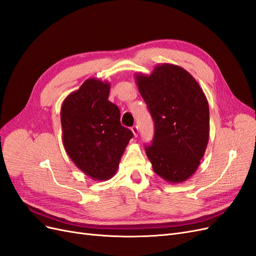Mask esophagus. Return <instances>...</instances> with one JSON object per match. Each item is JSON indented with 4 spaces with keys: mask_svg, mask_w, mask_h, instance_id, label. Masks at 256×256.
<instances>
[{
    "mask_svg": "<svg viewBox=\"0 0 256 256\" xmlns=\"http://www.w3.org/2000/svg\"><path fill=\"white\" fill-rule=\"evenodd\" d=\"M131 131H132V134L134 136H138V126H134L132 128H131Z\"/></svg>",
    "mask_w": 256,
    "mask_h": 256,
    "instance_id": "obj_1",
    "label": "esophagus"
}]
</instances>
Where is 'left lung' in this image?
<instances>
[{
  "label": "left lung",
  "mask_w": 256,
  "mask_h": 256,
  "mask_svg": "<svg viewBox=\"0 0 256 256\" xmlns=\"http://www.w3.org/2000/svg\"><path fill=\"white\" fill-rule=\"evenodd\" d=\"M134 78L154 122L152 143L145 148L154 172L172 184L187 180L198 170L209 138L203 90L186 69L168 63Z\"/></svg>",
  "instance_id": "left-lung-1"
}]
</instances>
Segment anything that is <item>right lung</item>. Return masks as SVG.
<instances>
[{"label":"right lung","instance_id":"add662e5","mask_svg":"<svg viewBox=\"0 0 256 256\" xmlns=\"http://www.w3.org/2000/svg\"><path fill=\"white\" fill-rule=\"evenodd\" d=\"M111 85L95 78L69 94L62 104L64 148L81 171L95 180H108L134 134L122 126L118 106L108 100Z\"/></svg>","mask_w":256,"mask_h":256}]
</instances>
